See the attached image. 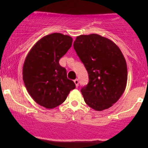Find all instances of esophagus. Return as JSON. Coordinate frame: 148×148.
Wrapping results in <instances>:
<instances>
[{
	"mask_svg": "<svg viewBox=\"0 0 148 148\" xmlns=\"http://www.w3.org/2000/svg\"><path fill=\"white\" fill-rule=\"evenodd\" d=\"M74 83H75V86H76V87H78V79H75V80H74Z\"/></svg>",
	"mask_w": 148,
	"mask_h": 148,
	"instance_id": "obj_1",
	"label": "esophagus"
}]
</instances>
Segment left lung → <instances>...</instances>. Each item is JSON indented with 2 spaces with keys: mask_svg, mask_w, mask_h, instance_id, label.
I'll use <instances>...</instances> for the list:
<instances>
[{
  "mask_svg": "<svg viewBox=\"0 0 148 148\" xmlns=\"http://www.w3.org/2000/svg\"><path fill=\"white\" fill-rule=\"evenodd\" d=\"M89 75L81 90L86 104L96 111L108 109L121 96L127 86V67L119 47L98 34L82 35L73 44Z\"/></svg>",
  "mask_w": 148,
  "mask_h": 148,
  "instance_id": "1",
  "label": "left lung"
}]
</instances>
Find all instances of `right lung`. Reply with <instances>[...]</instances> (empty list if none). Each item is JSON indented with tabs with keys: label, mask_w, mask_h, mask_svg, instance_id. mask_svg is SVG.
Masks as SVG:
<instances>
[{
	"label": "right lung",
	"mask_w": 148,
	"mask_h": 148,
	"mask_svg": "<svg viewBox=\"0 0 148 148\" xmlns=\"http://www.w3.org/2000/svg\"><path fill=\"white\" fill-rule=\"evenodd\" d=\"M72 43L69 35L49 34L35 43L26 57L23 82L30 96L44 108H56L75 89V83L66 77V69L59 64Z\"/></svg>",
	"instance_id": "right-lung-1"
}]
</instances>
